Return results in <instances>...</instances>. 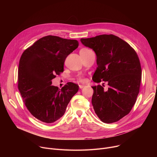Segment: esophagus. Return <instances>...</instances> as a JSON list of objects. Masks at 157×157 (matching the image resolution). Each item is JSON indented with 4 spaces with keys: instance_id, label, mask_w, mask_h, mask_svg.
<instances>
[{
    "instance_id": "34e87169",
    "label": "esophagus",
    "mask_w": 157,
    "mask_h": 157,
    "mask_svg": "<svg viewBox=\"0 0 157 157\" xmlns=\"http://www.w3.org/2000/svg\"><path fill=\"white\" fill-rule=\"evenodd\" d=\"M79 87L80 89H82V88H83L84 87H85V86H84V85H81V84H80V85H79Z\"/></svg>"
}]
</instances>
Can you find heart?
I'll use <instances>...</instances> for the list:
<instances>
[{
  "label": "heart",
  "instance_id": "b5f03b06",
  "mask_svg": "<svg viewBox=\"0 0 157 157\" xmlns=\"http://www.w3.org/2000/svg\"><path fill=\"white\" fill-rule=\"evenodd\" d=\"M78 80L79 81H81V82H84V81H85V79L84 78H82V77H79L78 78Z\"/></svg>",
  "mask_w": 157,
  "mask_h": 157
}]
</instances>
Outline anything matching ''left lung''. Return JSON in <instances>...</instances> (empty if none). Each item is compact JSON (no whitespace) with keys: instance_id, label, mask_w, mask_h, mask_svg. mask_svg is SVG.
I'll use <instances>...</instances> for the list:
<instances>
[{"instance_id":"obj_1","label":"left lung","mask_w":157,"mask_h":157,"mask_svg":"<svg viewBox=\"0 0 157 157\" xmlns=\"http://www.w3.org/2000/svg\"><path fill=\"white\" fill-rule=\"evenodd\" d=\"M80 40L96 55L98 68L93 80L107 82L109 86L106 91L101 85L92 87L95 113L104 123L117 122L130 113L136 102L142 78L139 57L129 44L114 35Z\"/></svg>"}]
</instances>
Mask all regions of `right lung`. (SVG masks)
Instances as JSON below:
<instances>
[{
	"label": "right lung",
	"mask_w": 157,
	"mask_h": 157,
	"mask_svg": "<svg viewBox=\"0 0 157 157\" xmlns=\"http://www.w3.org/2000/svg\"><path fill=\"white\" fill-rule=\"evenodd\" d=\"M76 40L48 35L22 53L18 70V87L30 113L40 121L50 124L61 117L79 86L68 82L61 89L52 80L64 70L65 59L76 50Z\"/></svg>",
	"instance_id": "add662e5"
}]
</instances>
